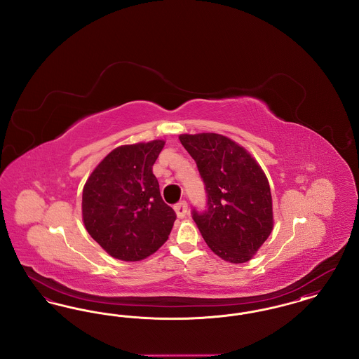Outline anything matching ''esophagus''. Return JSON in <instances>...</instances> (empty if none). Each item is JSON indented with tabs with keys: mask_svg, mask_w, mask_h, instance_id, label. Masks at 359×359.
Masks as SVG:
<instances>
[{
	"mask_svg": "<svg viewBox=\"0 0 359 359\" xmlns=\"http://www.w3.org/2000/svg\"><path fill=\"white\" fill-rule=\"evenodd\" d=\"M175 211H176L177 218H180V219L186 218V215H187L188 212L187 202H186V201H183V202L177 203V205H175Z\"/></svg>",
	"mask_w": 359,
	"mask_h": 359,
	"instance_id": "1",
	"label": "esophagus"
}]
</instances>
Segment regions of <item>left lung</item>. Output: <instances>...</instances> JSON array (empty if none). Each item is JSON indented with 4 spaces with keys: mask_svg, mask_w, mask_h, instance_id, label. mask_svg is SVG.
<instances>
[{
    "mask_svg": "<svg viewBox=\"0 0 359 359\" xmlns=\"http://www.w3.org/2000/svg\"><path fill=\"white\" fill-rule=\"evenodd\" d=\"M205 182L208 210L192 212L207 246L224 261L243 264L256 256L273 230L268 177L238 142L217 133L180 135Z\"/></svg>",
    "mask_w": 359,
    "mask_h": 359,
    "instance_id": "1",
    "label": "left lung"
}]
</instances>
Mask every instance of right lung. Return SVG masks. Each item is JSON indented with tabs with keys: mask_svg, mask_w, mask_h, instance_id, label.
I'll return each instance as SVG.
<instances>
[{
	"mask_svg": "<svg viewBox=\"0 0 359 359\" xmlns=\"http://www.w3.org/2000/svg\"><path fill=\"white\" fill-rule=\"evenodd\" d=\"M164 145V140H154L117 147L86 180V230L113 258L145 259L168 239L176 214L161 199L154 175Z\"/></svg>",
	"mask_w": 359,
	"mask_h": 359,
	"instance_id": "1",
	"label": "right lung"
}]
</instances>
